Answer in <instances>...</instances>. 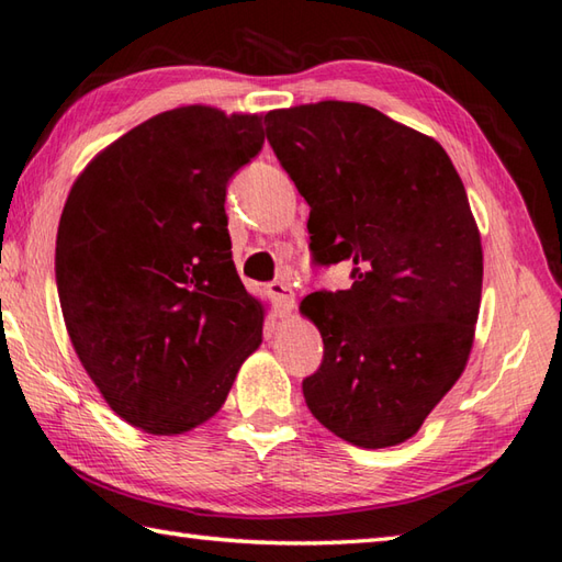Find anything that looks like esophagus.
Listing matches in <instances>:
<instances>
[{
	"instance_id": "esophagus-1",
	"label": "esophagus",
	"mask_w": 562,
	"mask_h": 562,
	"mask_svg": "<svg viewBox=\"0 0 562 562\" xmlns=\"http://www.w3.org/2000/svg\"><path fill=\"white\" fill-rule=\"evenodd\" d=\"M270 294L274 304H278L280 316H290L294 310V290L288 282H272L270 284Z\"/></svg>"
}]
</instances>
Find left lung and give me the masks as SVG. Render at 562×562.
<instances>
[{"mask_svg": "<svg viewBox=\"0 0 562 562\" xmlns=\"http://www.w3.org/2000/svg\"><path fill=\"white\" fill-rule=\"evenodd\" d=\"M274 156L310 204L318 266L353 284L304 296L324 338L302 382L318 424L360 448L404 443L468 366L482 296V244L441 143L358 102L266 114Z\"/></svg>", "mask_w": 562, "mask_h": 562, "instance_id": "8db88e82", "label": "left lung"}]
</instances>
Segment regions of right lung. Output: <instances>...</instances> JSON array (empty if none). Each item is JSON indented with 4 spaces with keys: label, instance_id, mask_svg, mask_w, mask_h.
I'll return each instance as SVG.
<instances>
[{
    "label": "right lung",
    "instance_id": "obj_1",
    "mask_svg": "<svg viewBox=\"0 0 562 562\" xmlns=\"http://www.w3.org/2000/svg\"><path fill=\"white\" fill-rule=\"evenodd\" d=\"M262 140L258 114L170 109L97 153L63 206L65 328L104 402L140 431L212 419L262 344L266 306L238 278L224 209Z\"/></svg>",
    "mask_w": 562,
    "mask_h": 562
}]
</instances>
